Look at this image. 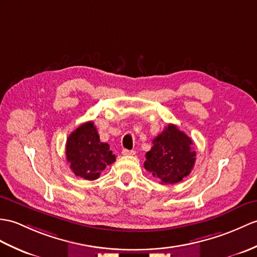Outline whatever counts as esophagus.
Returning <instances> with one entry per match:
<instances>
[{
	"label": "esophagus",
	"mask_w": 257,
	"mask_h": 257,
	"mask_svg": "<svg viewBox=\"0 0 257 257\" xmlns=\"http://www.w3.org/2000/svg\"><path fill=\"white\" fill-rule=\"evenodd\" d=\"M121 153H122V156H134V154H136V151L135 150H127V149H123Z\"/></svg>",
	"instance_id": "esophagus-1"
}]
</instances>
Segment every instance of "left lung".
Wrapping results in <instances>:
<instances>
[{
  "label": "left lung",
  "instance_id": "obj_1",
  "mask_svg": "<svg viewBox=\"0 0 257 257\" xmlns=\"http://www.w3.org/2000/svg\"><path fill=\"white\" fill-rule=\"evenodd\" d=\"M145 169L161 184H175L192 172L196 152L189 137L173 123L153 139V147L146 154Z\"/></svg>",
  "mask_w": 257,
  "mask_h": 257
}]
</instances>
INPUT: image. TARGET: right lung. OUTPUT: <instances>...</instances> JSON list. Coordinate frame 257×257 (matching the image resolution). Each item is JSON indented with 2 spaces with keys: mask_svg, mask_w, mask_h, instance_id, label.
I'll list each match as a JSON object with an SVG mask.
<instances>
[{
  "mask_svg": "<svg viewBox=\"0 0 257 257\" xmlns=\"http://www.w3.org/2000/svg\"><path fill=\"white\" fill-rule=\"evenodd\" d=\"M65 154L74 174L87 181L96 180L116 160L108 143L100 142L93 121L82 123L69 136Z\"/></svg>",
  "mask_w": 257,
  "mask_h": 257,
  "instance_id": "1",
  "label": "right lung"
}]
</instances>
